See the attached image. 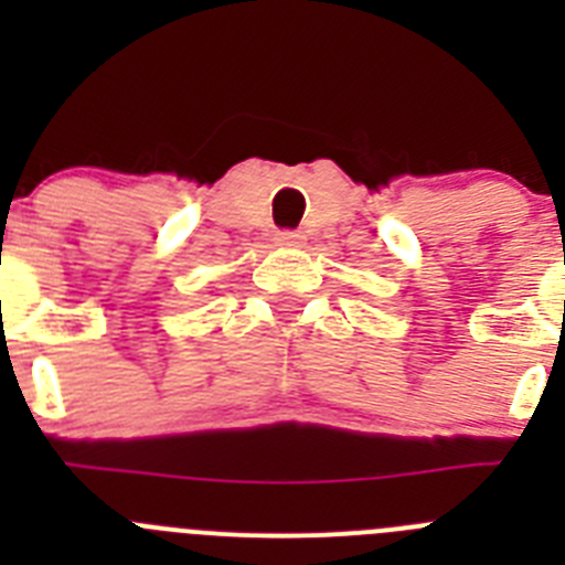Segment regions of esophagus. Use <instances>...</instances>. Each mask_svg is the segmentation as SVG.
Listing matches in <instances>:
<instances>
[{"label": "esophagus", "mask_w": 565, "mask_h": 565, "mask_svg": "<svg viewBox=\"0 0 565 565\" xmlns=\"http://www.w3.org/2000/svg\"><path fill=\"white\" fill-rule=\"evenodd\" d=\"M274 239H277V246L294 248V246H299V243H302V234H297V232H279Z\"/></svg>", "instance_id": "34e87169"}]
</instances>
